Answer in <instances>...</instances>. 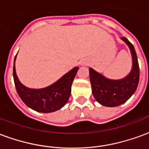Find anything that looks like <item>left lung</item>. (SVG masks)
I'll list each match as a JSON object with an SVG mask.
<instances>
[{
  "instance_id": "left-lung-1",
  "label": "left lung",
  "mask_w": 149,
  "mask_h": 149,
  "mask_svg": "<svg viewBox=\"0 0 149 149\" xmlns=\"http://www.w3.org/2000/svg\"><path fill=\"white\" fill-rule=\"evenodd\" d=\"M121 39L129 47L132 58V68L126 77L121 80H110L89 68L93 97L104 106L116 107L126 102L136 92L139 84L140 68L134 47L127 38L121 37Z\"/></svg>"
}]
</instances>
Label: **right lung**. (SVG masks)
<instances>
[{
    "label": "right lung",
    "instance_id": "obj_1",
    "mask_svg": "<svg viewBox=\"0 0 149 149\" xmlns=\"http://www.w3.org/2000/svg\"><path fill=\"white\" fill-rule=\"evenodd\" d=\"M16 56L13 65V80L17 92L22 101L29 108L39 112L48 113L61 109L70 97L72 84L79 67L72 68L48 87L33 89L24 86L18 80L15 68Z\"/></svg>",
    "mask_w": 149,
    "mask_h": 149
}]
</instances>
